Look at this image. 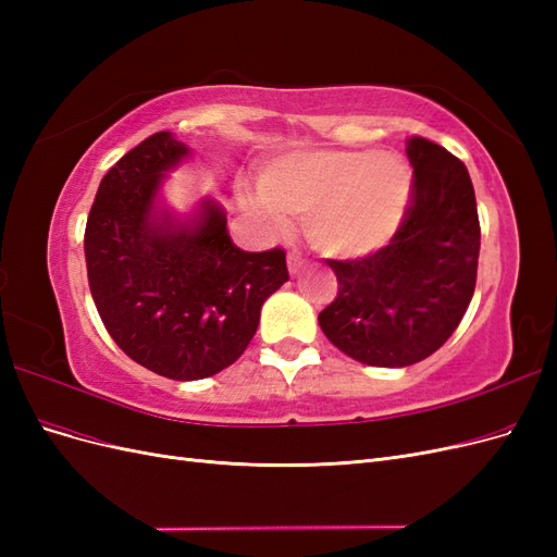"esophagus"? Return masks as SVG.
<instances>
[{
  "label": "esophagus",
  "instance_id": "obj_1",
  "mask_svg": "<svg viewBox=\"0 0 557 557\" xmlns=\"http://www.w3.org/2000/svg\"><path fill=\"white\" fill-rule=\"evenodd\" d=\"M305 267H307V260L301 258V252L290 250V252H288V269H290V274H293V276L299 274Z\"/></svg>",
  "mask_w": 557,
  "mask_h": 557
}]
</instances>
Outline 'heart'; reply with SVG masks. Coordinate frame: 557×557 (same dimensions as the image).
I'll return each instance as SVG.
<instances>
[{
    "label": "heart",
    "instance_id": "heart-1",
    "mask_svg": "<svg viewBox=\"0 0 557 557\" xmlns=\"http://www.w3.org/2000/svg\"><path fill=\"white\" fill-rule=\"evenodd\" d=\"M413 188L401 158L372 150H309L269 166L256 209L283 230L307 221L313 248L334 258H362L393 239Z\"/></svg>",
    "mask_w": 557,
    "mask_h": 557
}]
</instances>
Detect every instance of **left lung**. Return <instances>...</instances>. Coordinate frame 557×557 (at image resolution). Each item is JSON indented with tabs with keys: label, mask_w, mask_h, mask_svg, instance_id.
Masks as SVG:
<instances>
[{
	"label": "left lung",
	"mask_w": 557,
	"mask_h": 557,
	"mask_svg": "<svg viewBox=\"0 0 557 557\" xmlns=\"http://www.w3.org/2000/svg\"><path fill=\"white\" fill-rule=\"evenodd\" d=\"M413 188L393 239L356 260H327L339 283L318 313L327 339L372 367H409L440 350L476 288L481 225L462 160L413 137Z\"/></svg>",
	"instance_id": "8db88e82"
}]
</instances>
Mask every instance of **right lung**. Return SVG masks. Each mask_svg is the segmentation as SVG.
<instances>
[{
    "instance_id": "right-lung-1",
    "label": "right lung",
    "mask_w": 557,
    "mask_h": 557,
    "mask_svg": "<svg viewBox=\"0 0 557 557\" xmlns=\"http://www.w3.org/2000/svg\"><path fill=\"white\" fill-rule=\"evenodd\" d=\"M183 156L185 144L156 132L117 160L99 183L83 248L111 339L150 372L197 381L239 360L264 299L290 276L283 248L234 246L211 201L190 227L153 215L162 172Z\"/></svg>"
}]
</instances>
